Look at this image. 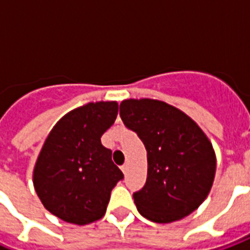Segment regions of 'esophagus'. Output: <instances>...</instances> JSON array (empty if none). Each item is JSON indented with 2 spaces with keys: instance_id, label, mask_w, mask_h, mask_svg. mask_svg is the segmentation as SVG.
<instances>
[{
  "instance_id": "1",
  "label": "esophagus",
  "mask_w": 250,
  "mask_h": 250,
  "mask_svg": "<svg viewBox=\"0 0 250 250\" xmlns=\"http://www.w3.org/2000/svg\"><path fill=\"white\" fill-rule=\"evenodd\" d=\"M121 168H122V171H123V172H125H125H127V168H128V166H127V165H123V166H122Z\"/></svg>"
}]
</instances>
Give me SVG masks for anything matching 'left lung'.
<instances>
[{
	"label": "left lung",
	"mask_w": 250,
	"mask_h": 250,
	"mask_svg": "<svg viewBox=\"0 0 250 250\" xmlns=\"http://www.w3.org/2000/svg\"><path fill=\"white\" fill-rule=\"evenodd\" d=\"M121 118L148 153L146 183L133 193L139 213L156 223L189 215L205 201L215 176L209 139L182 110L158 100H125Z\"/></svg>",
	"instance_id": "obj_1"
}]
</instances>
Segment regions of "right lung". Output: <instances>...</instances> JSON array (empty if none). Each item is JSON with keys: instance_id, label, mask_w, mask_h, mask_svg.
<instances>
[{"instance_id": "add662e5", "label": "right lung", "mask_w": 250, "mask_h": 250, "mask_svg": "<svg viewBox=\"0 0 250 250\" xmlns=\"http://www.w3.org/2000/svg\"><path fill=\"white\" fill-rule=\"evenodd\" d=\"M117 115L118 102H89L61 118L46 137L33 186L45 209L62 221L83 226L101 219L111 190L125 178L101 144Z\"/></svg>"}]
</instances>
